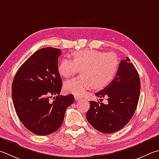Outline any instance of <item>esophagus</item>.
<instances>
[{
	"instance_id": "esophagus-1",
	"label": "esophagus",
	"mask_w": 159,
	"mask_h": 159,
	"mask_svg": "<svg viewBox=\"0 0 159 159\" xmlns=\"http://www.w3.org/2000/svg\"><path fill=\"white\" fill-rule=\"evenodd\" d=\"M74 98H75V100H76V101H79L80 99H82V97H80V96H77V95H75V96H74Z\"/></svg>"
}]
</instances>
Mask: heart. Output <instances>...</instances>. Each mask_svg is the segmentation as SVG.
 <instances>
[{
    "label": "heart",
    "mask_w": 159,
    "mask_h": 159,
    "mask_svg": "<svg viewBox=\"0 0 159 159\" xmlns=\"http://www.w3.org/2000/svg\"><path fill=\"white\" fill-rule=\"evenodd\" d=\"M73 60L62 59L57 66L60 76L69 78L81 69L82 76L67 80L64 90L81 96L87 89L106 88L113 79L119 67V60L113 53H103L94 49L74 52Z\"/></svg>",
    "instance_id": "1"
}]
</instances>
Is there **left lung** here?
<instances>
[{"label":"left lung","instance_id":"left-lung-1","mask_svg":"<svg viewBox=\"0 0 159 159\" xmlns=\"http://www.w3.org/2000/svg\"><path fill=\"white\" fill-rule=\"evenodd\" d=\"M140 89L139 75L127 57L121 60L114 79L95 94L100 98L107 96L108 104L89 102L90 106L86 112L88 122L103 134H112L122 129L136 110Z\"/></svg>","mask_w":159,"mask_h":159}]
</instances>
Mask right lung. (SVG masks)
<instances>
[{
    "label": "right lung",
    "mask_w": 159,
    "mask_h": 159,
    "mask_svg": "<svg viewBox=\"0 0 159 159\" xmlns=\"http://www.w3.org/2000/svg\"><path fill=\"white\" fill-rule=\"evenodd\" d=\"M59 48L46 47L36 51L14 76L11 95L21 123L30 131L47 135L63 122L66 109L73 103V94L60 95L62 80L57 71ZM57 95L53 102L49 98Z\"/></svg>",
    "instance_id": "add662e5"
}]
</instances>
